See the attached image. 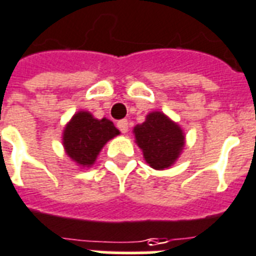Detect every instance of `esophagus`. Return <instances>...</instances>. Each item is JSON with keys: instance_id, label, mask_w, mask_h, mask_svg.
Masks as SVG:
<instances>
[{"instance_id": "1", "label": "esophagus", "mask_w": 256, "mask_h": 256, "mask_svg": "<svg viewBox=\"0 0 256 256\" xmlns=\"http://www.w3.org/2000/svg\"><path fill=\"white\" fill-rule=\"evenodd\" d=\"M116 126H118V130H120L122 134H126V132H128V120H126V118L118 120Z\"/></svg>"}]
</instances>
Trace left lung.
<instances>
[{"label": "left lung", "mask_w": 256, "mask_h": 256, "mask_svg": "<svg viewBox=\"0 0 256 256\" xmlns=\"http://www.w3.org/2000/svg\"><path fill=\"white\" fill-rule=\"evenodd\" d=\"M134 134L145 161L157 170L172 166L185 145L181 126L158 111L150 112L142 124L134 126Z\"/></svg>", "instance_id": "obj_1"}]
</instances>
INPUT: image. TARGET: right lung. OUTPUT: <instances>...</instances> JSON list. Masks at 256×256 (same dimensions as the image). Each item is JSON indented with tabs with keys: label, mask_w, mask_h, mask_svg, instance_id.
Instances as JSON below:
<instances>
[{
	"label": "right lung",
	"mask_w": 256,
	"mask_h": 256,
	"mask_svg": "<svg viewBox=\"0 0 256 256\" xmlns=\"http://www.w3.org/2000/svg\"><path fill=\"white\" fill-rule=\"evenodd\" d=\"M120 134L108 118H95L90 112L79 111L63 132L67 156L80 166H91L106 142Z\"/></svg>",
	"instance_id": "add662e5"
}]
</instances>
